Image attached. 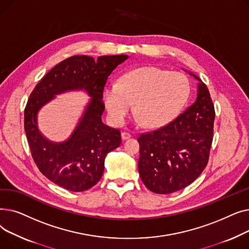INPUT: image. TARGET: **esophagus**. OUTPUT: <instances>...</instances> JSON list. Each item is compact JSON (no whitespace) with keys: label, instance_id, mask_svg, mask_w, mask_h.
<instances>
[{"label":"esophagus","instance_id":"1","mask_svg":"<svg viewBox=\"0 0 249 249\" xmlns=\"http://www.w3.org/2000/svg\"><path fill=\"white\" fill-rule=\"evenodd\" d=\"M121 137H122L123 140H126V139H129L130 137H131V134L128 133V132H122Z\"/></svg>","mask_w":249,"mask_h":249}]
</instances>
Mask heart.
<instances>
[{
    "mask_svg": "<svg viewBox=\"0 0 249 249\" xmlns=\"http://www.w3.org/2000/svg\"><path fill=\"white\" fill-rule=\"evenodd\" d=\"M190 95L187 77L159 68H143L126 73L118 84L104 89L103 99L115 123H122L135 103L137 119L147 127L171 122Z\"/></svg>",
    "mask_w": 249,
    "mask_h": 249,
    "instance_id": "b5f03b06",
    "label": "heart"
}]
</instances>
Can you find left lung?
Wrapping results in <instances>:
<instances>
[{"instance_id": "1", "label": "left lung", "mask_w": 249, "mask_h": 249, "mask_svg": "<svg viewBox=\"0 0 249 249\" xmlns=\"http://www.w3.org/2000/svg\"><path fill=\"white\" fill-rule=\"evenodd\" d=\"M193 75L200 81L196 101L173 121L137 138L139 176L146 188L156 194L166 195L188 187L209 160L214 104L207 86Z\"/></svg>"}]
</instances>
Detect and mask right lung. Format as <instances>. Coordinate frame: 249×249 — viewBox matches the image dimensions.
I'll list each match as a JSON object with an SVG mask.
<instances>
[{"label":"right lung","mask_w":249,"mask_h":249,"mask_svg":"<svg viewBox=\"0 0 249 249\" xmlns=\"http://www.w3.org/2000/svg\"><path fill=\"white\" fill-rule=\"evenodd\" d=\"M128 55H104L95 59L74 55L51 69L39 82L24 110V129L31 155L39 171L49 180L71 192L95 186L104 173L105 158L121 144L119 129L102 122L103 91L108 76ZM86 89L92 97L85 114L65 142H48L38 132L37 110L54 94L70 89Z\"/></svg>","instance_id":"right-lung-1"}]
</instances>
